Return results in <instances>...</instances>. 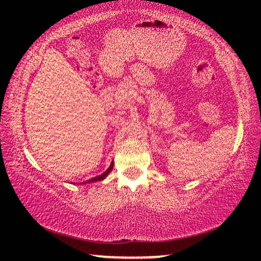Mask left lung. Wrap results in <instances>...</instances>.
Returning a JSON list of instances; mask_svg holds the SVG:
<instances>
[{
	"instance_id": "8db88e82",
	"label": "left lung",
	"mask_w": 261,
	"mask_h": 261,
	"mask_svg": "<svg viewBox=\"0 0 261 261\" xmlns=\"http://www.w3.org/2000/svg\"><path fill=\"white\" fill-rule=\"evenodd\" d=\"M112 170H113V165L110 166L109 169L107 170L105 173L101 174V176H98V177H95V178H92V179H90V180H89V181H87V183H94V181H98V180H102V179H105V177H107V174H108V173H109L110 171H112ZM87 183H85V184H87Z\"/></svg>"
}]
</instances>
